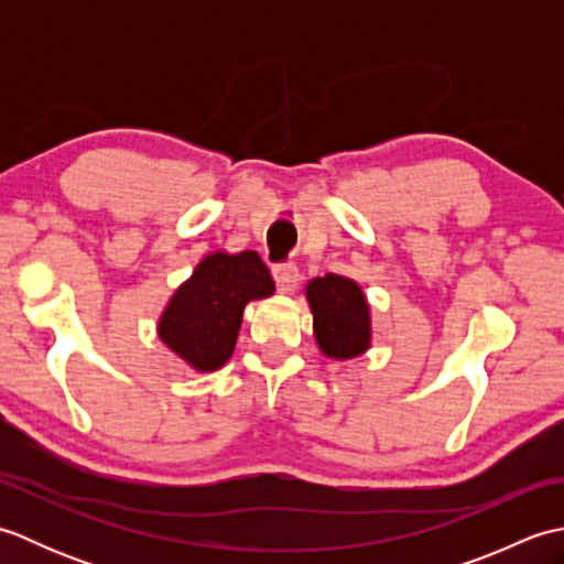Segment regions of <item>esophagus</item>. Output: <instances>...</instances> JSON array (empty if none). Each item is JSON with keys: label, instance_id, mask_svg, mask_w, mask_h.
Instances as JSON below:
<instances>
[{"label": "esophagus", "instance_id": "34e87169", "mask_svg": "<svg viewBox=\"0 0 564 564\" xmlns=\"http://www.w3.org/2000/svg\"><path fill=\"white\" fill-rule=\"evenodd\" d=\"M273 273V281H275V289H279L281 293H291L297 281H301V271H297V267L293 261H283V263H275V267L271 269Z\"/></svg>", "mask_w": 564, "mask_h": 564}]
</instances>
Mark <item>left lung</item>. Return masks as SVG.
<instances>
[{
    "label": "left lung",
    "instance_id": "1",
    "mask_svg": "<svg viewBox=\"0 0 564 564\" xmlns=\"http://www.w3.org/2000/svg\"><path fill=\"white\" fill-rule=\"evenodd\" d=\"M307 301L315 315L319 349L332 358H354L368 349L370 322L361 289L337 273L310 281Z\"/></svg>",
    "mask_w": 564,
    "mask_h": 564
}]
</instances>
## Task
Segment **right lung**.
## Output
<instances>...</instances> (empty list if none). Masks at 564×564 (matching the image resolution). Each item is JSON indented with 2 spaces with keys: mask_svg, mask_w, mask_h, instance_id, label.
Returning a JSON list of instances; mask_svg holds the SVG:
<instances>
[{
  "mask_svg": "<svg viewBox=\"0 0 564 564\" xmlns=\"http://www.w3.org/2000/svg\"><path fill=\"white\" fill-rule=\"evenodd\" d=\"M271 293V273L257 251L210 254L174 293L160 337L194 368L215 370L232 356L245 305Z\"/></svg>",
  "mask_w": 564,
  "mask_h": 564,
  "instance_id": "right-lung-1",
  "label": "right lung"
}]
</instances>
